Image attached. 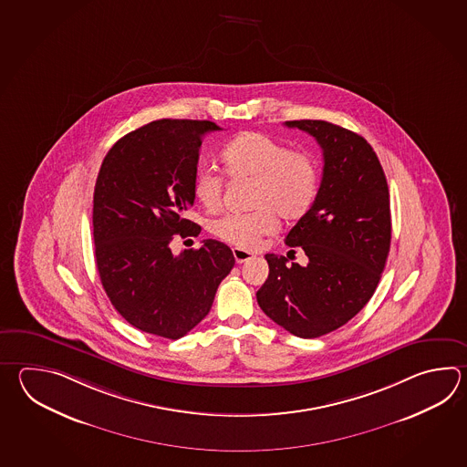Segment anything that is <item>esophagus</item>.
I'll list each match as a JSON object with an SVG mask.
<instances>
[{
	"mask_svg": "<svg viewBox=\"0 0 467 467\" xmlns=\"http://www.w3.org/2000/svg\"><path fill=\"white\" fill-rule=\"evenodd\" d=\"M233 256L236 259V263H246V261H251V259H254V254L253 253H249L246 249L234 248L233 249Z\"/></svg>",
	"mask_w": 467,
	"mask_h": 467,
	"instance_id": "1",
	"label": "esophagus"
}]
</instances>
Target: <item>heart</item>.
Here are the masks:
<instances>
[{"instance_id": "heart-1", "label": "heart", "mask_w": 467, "mask_h": 467, "mask_svg": "<svg viewBox=\"0 0 467 467\" xmlns=\"http://www.w3.org/2000/svg\"><path fill=\"white\" fill-rule=\"evenodd\" d=\"M231 180L253 182L244 214H226L210 223L213 236L241 249H256L265 236L275 234L279 218L293 223L313 206L319 184L315 156L291 150L273 136L256 131L239 134L221 152ZM224 180L201 170L192 180V194L201 206L216 213L223 202Z\"/></svg>"}]
</instances>
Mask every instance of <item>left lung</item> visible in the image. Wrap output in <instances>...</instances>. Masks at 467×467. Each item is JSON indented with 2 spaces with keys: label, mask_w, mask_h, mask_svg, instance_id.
<instances>
[{
  "label": "left lung",
  "mask_w": 467,
  "mask_h": 467,
  "mask_svg": "<svg viewBox=\"0 0 467 467\" xmlns=\"http://www.w3.org/2000/svg\"><path fill=\"white\" fill-rule=\"evenodd\" d=\"M323 150L315 202L285 236L307 265L266 254L269 276L257 291L267 317L297 337H319L352 319L371 299L390 246L389 190L376 152L359 134L321 119L285 121Z\"/></svg>",
  "instance_id": "1"
}]
</instances>
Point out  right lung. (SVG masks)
Listing matches in <instances>:
<instances>
[{
    "mask_svg": "<svg viewBox=\"0 0 467 467\" xmlns=\"http://www.w3.org/2000/svg\"><path fill=\"white\" fill-rule=\"evenodd\" d=\"M218 124L158 119L118 140L103 160L93 196L96 267L116 311L144 333L180 339L206 317L234 266L216 239L174 256L171 241L198 236L194 204L202 136Z\"/></svg>",
    "mask_w": 467,
    "mask_h": 467,
    "instance_id": "add662e5",
    "label": "right lung"
}]
</instances>
